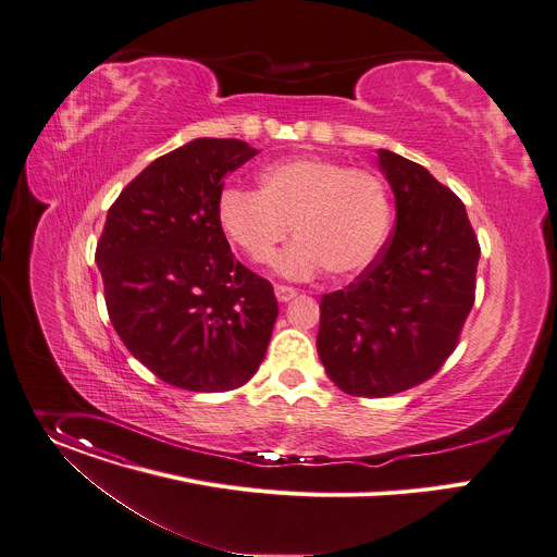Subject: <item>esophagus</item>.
<instances>
[{
	"label": "esophagus",
	"instance_id": "1",
	"mask_svg": "<svg viewBox=\"0 0 557 557\" xmlns=\"http://www.w3.org/2000/svg\"><path fill=\"white\" fill-rule=\"evenodd\" d=\"M295 295H297V290L290 286H284V284L275 286V297H277V301H282V305H286V301H290Z\"/></svg>",
	"mask_w": 557,
	"mask_h": 557
}]
</instances>
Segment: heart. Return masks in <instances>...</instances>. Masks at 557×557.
<instances>
[{"instance_id": "obj_1", "label": "heart", "mask_w": 557, "mask_h": 557, "mask_svg": "<svg viewBox=\"0 0 557 557\" xmlns=\"http://www.w3.org/2000/svg\"><path fill=\"white\" fill-rule=\"evenodd\" d=\"M224 235L252 262H269L288 231L297 239L273 260L277 275L309 280L324 267L352 277L373 264L391 226L384 182L324 158H290L267 166L260 193L224 188L218 199Z\"/></svg>"}]
</instances>
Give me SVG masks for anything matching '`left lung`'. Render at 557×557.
Segmentation results:
<instances>
[{
    "mask_svg": "<svg viewBox=\"0 0 557 557\" xmlns=\"http://www.w3.org/2000/svg\"><path fill=\"white\" fill-rule=\"evenodd\" d=\"M377 166L395 197L393 237L320 305V360L358 397L395 395L437 373L473 309L480 262L458 195L393 150H377Z\"/></svg>",
    "mask_w": 557,
    "mask_h": 557,
    "instance_id": "left-lung-1",
    "label": "left lung"
}]
</instances>
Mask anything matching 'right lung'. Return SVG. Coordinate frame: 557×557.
<instances>
[{
	"instance_id": "1",
	"label": "right lung",
	"mask_w": 557,
	"mask_h": 557,
	"mask_svg": "<svg viewBox=\"0 0 557 557\" xmlns=\"http://www.w3.org/2000/svg\"><path fill=\"white\" fill-rule=\"evenodd\" d=\"M258 153L242 139L197 137L150 162L109 209L95 262L111 322L171 386L231 391L267 356L273 286L235 260L218 222L224 177Z\"/></svg>"
}]
</instances>
